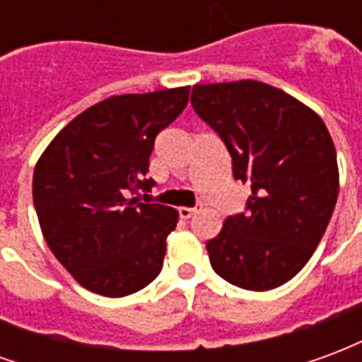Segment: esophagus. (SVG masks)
Instances as JSON below:
<instances>
[{"label": "esophagus", "mask_w": 362, "mask_h": 362, "mask_svg": "<svg viewBox=\"0 0 362 362\" xmlns=\"http://www.w3.org/2000/svg\"><path fill=\"white\" fill-rule=\"evenodd\" d=\"M199 209H202V205H197V207H180L178 213H180L182 219H189V217H194Z\"/></svg>", "instance_id": "34e87169"}]
</instances>
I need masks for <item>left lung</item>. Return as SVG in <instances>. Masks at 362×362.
Segmentation results:
<instances>
[{
	"instance_id": "obj_1",
	"label": "left lung",
	"mask_w": 362,
	"mask_h": 362,
	"mask_svg": "<svg viewBox=\"0 0 362 362\" xmlns=\"http://www.w3.org/2000/svg\"><path fill=\"white\" fill-rule=\"evenodd\" d=\"M192 106L221 135L236 180L250 182L246 213L207 240L217 275L269 291L293 279L326 233L339 170L326 124L306 104L262 81L194 85Z\"/></svg>"
}]
</instances>
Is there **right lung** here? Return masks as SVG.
<instances>
[{
  "instance_id": "add662e5",
  "label": "right lung",
  "mask_w": 362,
  "mask_h": 362,
  "mask_svg": "<svg viewBox=\"0 0 362 362\" xmlns=\"http://www.w3.org/2000/svg\"><path fill=\"white\" fill-rule=\"evenodd\" d=\"M188 96L189 87H176L100 100L71 119L36 163L33 202L44 240L96 295L137 293L163 269L178 211L134 196L153 188L155 137L180 116Z\"/></svg>"
}]
</instances>
